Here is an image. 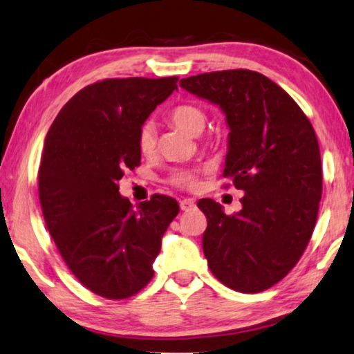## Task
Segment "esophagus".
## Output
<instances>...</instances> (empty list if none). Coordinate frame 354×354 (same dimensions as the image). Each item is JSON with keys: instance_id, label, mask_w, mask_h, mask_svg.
I'll return each instance as SVG.
<instances>
[{"instance_id": "esophagus-1", "label": "esophagus", "mask_w": 354, "mask_h": 354, "mask_svg": "<svg viewBox=\"0 0 354 354\" xmlns=\"http://www.w3.org/2000/svg\"><path fill=\"white\" fill-rule=\"evenodd\" d=\"M179 207H181V211H190L195 207V200L192 198H183L179 201Z\"/></svg>"}]
</instances>
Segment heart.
I'll use <instances>...</instances> for the list:
<instances>
[{
	"label": "heart",
	"instance_id": "1",
	"mask_svg": "<svg viewBox=\"0 0 354 354\" xmlns=\"http://www.w3.org/2000/svg\"><path fill=\"white\" fill-rule=\"evenodd\" d=\"M168 120L173 126L183 129L190 136H200L207 124L206 111L198 105L181 104L175 106L168 115ZM138 151L143 156H151L156 153L157 148V132L153 122H145L140 127L137 137ZM171 183L178 187H194L197 183L195 173L192 170H178L171 175Z\"/></svg>",
	"mask_w": 354,
	"mask_h": 354
}]
</instances>
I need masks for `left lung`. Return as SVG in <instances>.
<instances>
[{"label":"left lung","mask_w":354,"mask_h":354,"mask_svg":"<svg viewBox=\"0 0 354 354\" xmlns=\"http://www.w3.org/2000/svg\"><path fill=\"white\" fill-rule=\"evenodd\" d=\"M179 86L225 113L222 175L244 190L232 216L214 200L198 201L207 266L228 288L260 293L295 268L315 228L323 190L315 131L288 93L254 71L207 72Z\"/></svg>","instance_id":"8db88e82"}]
</instances>
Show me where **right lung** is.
I'll use <instances>...</instances> for the list:
<instances>
[{
    "instance_id": "add662e5",
    "label": "right lung",
    "mask_w": 354,
    "mask_h": 354,
    "mask_svg": "<svg viewBox=\"0 0 354 354\" xmlns=\"http://www.w3.org/2000/svg\"><path fill=\"white\" fill-rule=\"evenodd\" d=\"M178 77L106 78L80 89L50 126L39 167L47 228L71 272L106 299L147 287L162 236L178 216L156 194L133 207L118 181L140 165V127L178 89Z\"/></svg>"
}]
</instances>
